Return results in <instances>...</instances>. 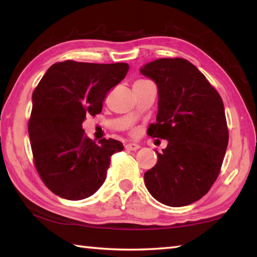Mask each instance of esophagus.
<instances>
[{"label": "esophagus", "mask_w": 257, "mask_h": 257, "mask_svg": "<svg viewBox=\"0 0 257 257\" xmlns=\"http://www.w3.org/2000/svg\"><path fill=\"white\" fill-rule=\"evenodd\" d=\"M125 149L129 150V151H137L138 149H141V146L138 144H134V143H130V144L125 145Z\"/></svg>", "instance_id": "1"}]
</instances>
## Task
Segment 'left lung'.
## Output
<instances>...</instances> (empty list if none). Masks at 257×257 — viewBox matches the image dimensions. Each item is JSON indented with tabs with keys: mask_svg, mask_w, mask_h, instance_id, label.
<instances>
[{
	"mask_svg": "<svg viewBox=\"0 0 257 257\" xmlns=\"http://www.w3.org/2000/svg\"><path fill=\"white\" fill-rule=\"evenodd\" d=\"M141 72L159 88L156 122L147 134L169 142L156 151L158 163L145 172V185L164 205H189L210 190L222 167L229 141L222 98L186 59L155 60Z\"/></svg>",
	"mask_w": 257,
	"mask_h": 257,
	"instance_id": "left-lung-1",
	"label": "left lung"
}]
</instances>
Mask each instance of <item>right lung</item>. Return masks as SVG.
<instances>
[{"mask_svg":"<svg viewBox=\"0 0 257 257\" xmlns=\"http://www.w3.org/2000/svg\"><path fill=\"white\" fill-rule=\"evenodd\" d=\"M127 63H54L33 93L28 121L35 168L58 196L79 201L96 193L105 181L111 156L122 143L86 136V115L102 112L107 93L123 79Z\"/></svg>","mask_w":257,"mask_h":257,"instance_id":"right-lung-1","label":"right lung"}]
</instances>
